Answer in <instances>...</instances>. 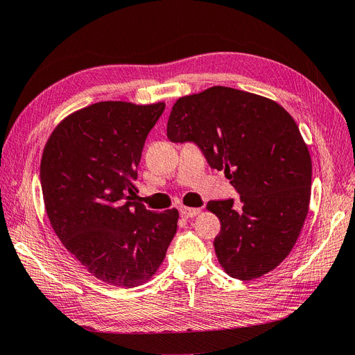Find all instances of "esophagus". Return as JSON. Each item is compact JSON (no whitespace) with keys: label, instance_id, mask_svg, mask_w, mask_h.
<instances>
[{"label":"esophagus","instance_id":"obj_1","mask_svg":"<svg viewBox=\"0 0 355 355\" xmlns=\"http://www.w3.org/2000/svg\"><path fill=\"white\" fill-rule=\"evenodd\" d=\"M180 211V216L185 218V219H189V218H194L197 216V214L201 211L200 209H189V207H180L179 209Z\"/></svg>","mask_w":355,"mask_h":355}]
</instances>
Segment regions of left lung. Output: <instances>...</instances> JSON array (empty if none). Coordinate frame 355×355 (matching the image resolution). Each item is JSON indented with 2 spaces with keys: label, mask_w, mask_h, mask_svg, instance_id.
Wrapping results in <instances>:
<instances>
[{
  "label": "left lung",
  "mask_w": 355,
  "mask_h": 355,
  "mask_svg": "<svg viewBox=\"0 0 355 355\" xmlns=\"http://www.w3.org/2000/svg\"><path fill=\"white\" fill-rule=\"evenodd\" d=\"M167 137L196 144L240 194L239 206L207 204L220 220L213 244L227 274L249 282L280 265L304 227L313 176L292 115L262 96L214 85L173 105Z\"/></svg>",
  "instance_id": "1"
}]
</instances>
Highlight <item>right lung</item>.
<instances>
[{"instance_id": "right-lung-1", "label": "right lung", "mask_w": 355, "mask_h": 355, "mask_svg": "<svg viewBox=\"0 0 355 355\" xmlns=\"http://www.w3.org/2000/svg\"><path fill=\"white\" fill-rule=\"evenodd\" d=\"M163 102H99L67 116L46 144L41 189L59 240L99 280L135 287L164 261L176 209L153 213L132 201L148 133Z\"/></svg>"}]
</instances>
